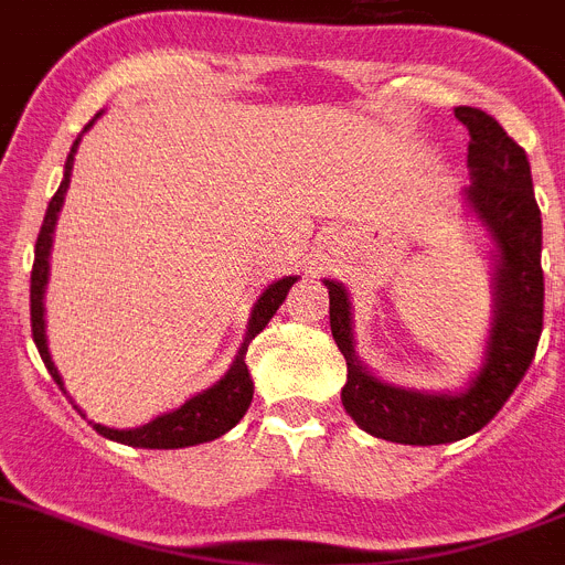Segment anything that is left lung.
<instances>
[{
	"label": "left lung",
	"mask_w": 565,
	"mask_h": 565,
	"mask_svg": "<svg viewBox=\"0 0 565 565\" xmlns=\"http://www.w3.org/2000/svg\"><path fill=\"white\" fill-rule=\"evenodd\" d=\"M456 118L470 131L467 207L495 242L492 329L484 363L467 391L425 394L374 377L354 354L352 303L343 284L323 281L329 327L349 369L340 391L345 414L365 434L399 445H447L484 428L523 380L543 332L541 207L526 151L487 111L456 106Z\"/></svg>",
	"instance_id": "obj_1"
}]
</instances>
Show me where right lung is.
<instances>
[{"instance_id":"1","label":"right lung","mask_w":565,"mask_h":565,"mask_svg":"<svg viewBox=\"0 0 565 565\" xmlns=\"http://www.w3.org/2000/svg\"><path fill=\"white\" fill-rule=\"evenodd\" d=\"M93 124L95 120H89V124L84 126V131ZM78 143H81V137L73 143V149H70L67 166H64V180H61L58 191H55V196L50 200L47 213H44L42 231H39V238H35L33 273H30V327H33L35 349H39V354H42L44 365H47L50 371V377L58 383L61 391H64V383H61L58 369H55L53 358H50L47 334H44V287H47L50 247H53L55 220H58V211L61 205H64V194H67V188H70V174H73V162H75V151H78ZM295 281H298V278L287 276L264 289L262 298H258L256 307H253L250 312V327H247L245 345L238 349L236 360H233V365L227 369V374L220 380V383H213L207 391L185 399V405H180L177 411L157 416V419H151L149 425H143V428L115 430V428H104V425H95V422H93V428L111 441H120V445H131V447H151V450H174V447L202 445V441H213V439H220L222 434H227V430H231L242 416H245V411L250 408V399H253V380L245 363L247 343H250V340L256 338L267 323H270V318L276 315V309L281 307L289 287H292ZM64 394H67V391H64ZM75 408H78V405H75Z\"/></svg>"}]
</instances>
